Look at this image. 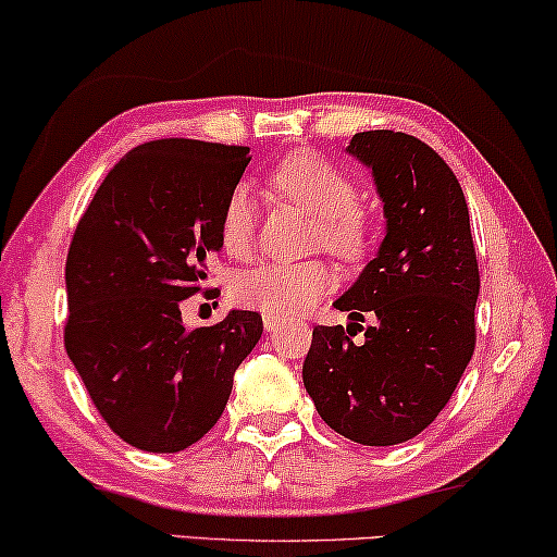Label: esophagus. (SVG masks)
Returning <instances> with one entry per match:
<instances>
[{"instance_id":"esophagus-1","label":"esophagus","mask_w":557,"mask_h":557,"mask_svg":"<svg viewBox=\"0 0 557 557\" xmlns=\"http://www.w3.org/2000/svg\"><path fill=\"white\" fill-rule=\"evenodd\" d=\"M263 326H265V332H278L281 326H284V319H281V317H271V314H263Z\"/></svg>"}]
</instances>
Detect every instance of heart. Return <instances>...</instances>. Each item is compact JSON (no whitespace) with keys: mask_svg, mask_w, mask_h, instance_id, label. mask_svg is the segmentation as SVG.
Segmentation results:
<instances>
[{"mask_svg":"<svg viewBox=\"0 0 557 557\" xmlns=\"http://www.w3.org/2000/svg\"><path fill=\"white\" fill-rule=\"evenodd\" d=\"M271 185L301 208L319 215L314 240L332 253L352 258L364 248L368 227L357 212L355 180L314 151H294L271 170ZM220 243L225 253L246 258L256 243V208L248 187H233L220 210ZM334 286V273L322 261L265 263L235 278L233 296L240 307L271 317L309 311Z\"/></svg>","mask_w":557,"mask_h":557,"instance_id":"b5f03b06","label":"heart"}]
</instances>
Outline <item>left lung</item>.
Listing matches in <instances>:
<instances>
[{
  "mask_svg": "<svg viewBox=\"0 0 557 557\" xmlns=\"http://www.w3.org/2000/svg\"><path fill=\"white\" fill-rule=\"evenodd\" d=\"M347 151L372 170L385 238L334 301L352 324L314 326L304 387L339 436L395 446L436 421L474 355L479 265L459 180L429 144L380 128ZM364 310L379 324L355 343Z\"/></svg>",
  "mask_w": 557,
  "mask_h": 557,
  "instance_id": "8db88e82",
  "label": "left lung"
}]
</instances>
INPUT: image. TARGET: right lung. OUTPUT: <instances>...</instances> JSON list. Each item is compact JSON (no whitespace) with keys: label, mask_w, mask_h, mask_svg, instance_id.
Segmentation results:
<instances>
[{"label":"right lung","mask_w":557,"mask_h":557,"mask_svg":"<svg viewBox=\"0 0 557 557\" xmlns=\"http://www.w3.org/2000/svg\"><path fill=\"white\" fill-rule=\"evenodd\" d=\"M248 147L159 139L128 151L96 189L65 261V349L109 429L141 451L200 441L261 339L256 311L187 330L182 301L202 292L223 248L220 210ZM215 296V288L205 292Z\"/></svg>","instance_id":"right-lung-1"}]
</instances>
